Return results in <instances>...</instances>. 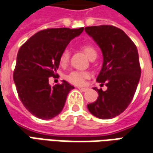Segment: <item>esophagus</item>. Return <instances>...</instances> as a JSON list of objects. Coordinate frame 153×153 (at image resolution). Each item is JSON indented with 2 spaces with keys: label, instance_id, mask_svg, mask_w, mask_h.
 I'll return each instance as SVG.
<instances>
[{
  "label": "esophagus",
  "instance_id": "esophagus-1",
  "mask_svg": "<svg viewBox=\"0 0 153 153\" xmlns=\"http://www.w3.org/2000/svg\"><path fill=\"white\" fill-rule=\"evenodd\" d=\"M78 89L79 90V91H87V88H85V87H78Z\"/></svg>",
  "mask_w": 153,
  "mask_h": 153
}]
</instances>
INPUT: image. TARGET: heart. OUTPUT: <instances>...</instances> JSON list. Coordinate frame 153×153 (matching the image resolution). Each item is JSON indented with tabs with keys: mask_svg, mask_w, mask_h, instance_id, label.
Listing matches in <instances>:
<instances>
[{
	"mask_svg": "<svg viewBox=\"0 0 153 153\" xmlns=\"http://www.w3.org/2000/svg\"><path fill=\"white\" fill-rule=\"evenodd\" d=\"M81 49L85 52V54L87 56L91 58L92 56L97 55L96 49L94 48V46L92 44L89 43H85L81 45ZM70 56V52L68 49L64 50L61 56H60V63L62 65H66L68 62V59ZM89 76L88 73L86 72H82V71H73L71 72L69 74H68L67 79L69 81L70 83L77 85H80L84 83L85 79H87Z\"/></svg>",
	"mask_w": 153,
	"mask_h": 153,
	"instance_id": "1",
	"label": "heart"
}]
</instances>
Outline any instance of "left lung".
<instances>
[{"mask_svg":"<svg viewBox=\"0 0 153 153\" xmlns=\"http://www.w3.org/2000/svg\"><path fill=\"white\" fill-rule=\"evenodd\" d=\"M85 32L102 50L103 62L97 81L108 87L97 89L98 97L87 104L97 118L111 119L122 114L136 91L141 69L136 46L123 30L113 25L88 26Z\"/></svg>","mask_w":153,"mask_h":153,"instance_id":"obj_1","label":"left lung"}]
</instances>
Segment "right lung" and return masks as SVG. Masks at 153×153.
<instances>
[{"mask_svg":"<svg viewBox=\"0 0 153 153\" xmlns=\"http://www.w3.org/2000/svg\"><path fill=\"white\" fill-rule=\"evenodd\" d=\"M83 30L84 27L40 30L19 50L13 71L17 92L25 109L37 118L48 120L60 114L68 94L74 88L65 80L50 86L49 79L56 74L62 52Z\"/></svg>","mask_w":153,"mask_h":153,"instance_id":"obj_1","label":"right lung"}]
</instances>
